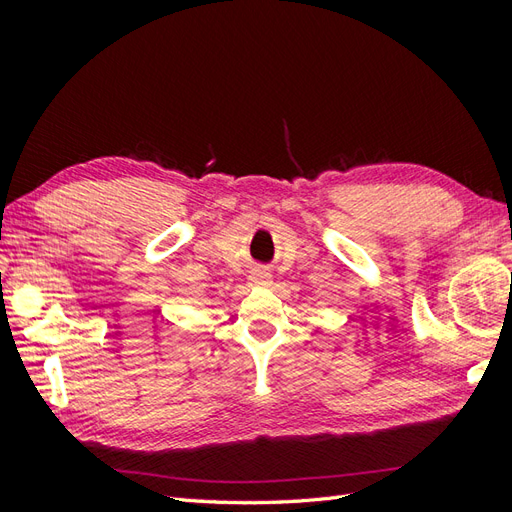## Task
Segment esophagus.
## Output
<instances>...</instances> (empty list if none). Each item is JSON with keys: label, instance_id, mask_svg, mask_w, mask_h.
Segmentation results:
<instances>
[{"label": "esophagus", "instance_id": "esophagus-1", "mask_svg": "<svg viewBox=\"0 0 512 512\" xmlns=\"http://www.w3.org/2000/svg\"><path fill=\"white\" fill-rule=\"evenodd\" d=\"M250 284L254 286H269L271 284V273L267 269H254L250 275Z\"/></svg>", "mask_w": 512, "mask_h": 512}]
</instances>
